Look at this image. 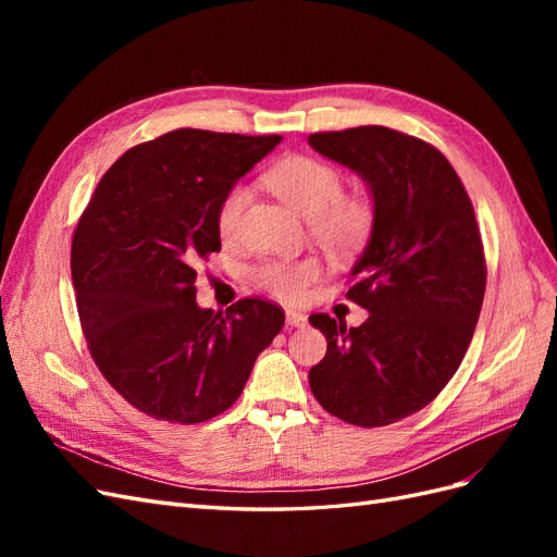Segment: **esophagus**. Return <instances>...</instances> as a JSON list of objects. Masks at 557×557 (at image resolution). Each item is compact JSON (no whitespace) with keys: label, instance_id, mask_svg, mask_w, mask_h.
Wrapping results in <instances>:
<instances>
[{"label":"esophagus","instance_id":"1","mask_svg":"<svg viewBox=\"0 0 557 557\" xmlns=\"http://www.w3.org/2000/svg\"><path fill=\"white\" fill-rule=\"evenodd\" d=\"M285 323H288L290 327H305L307 325V315L288 309V311H285Z\"/></svg>","mask_w":557,"mask_h":557}]
</instances>
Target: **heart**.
I'll return each instance as SVG.
<instances>
[{"mask_svg": "<svg viewBox=\"0 0 557 557\" xmlns=\"http://www.w3.org/2000/svg\"><path fill=\"white\" fill-rule=\"evenodd\" d=\"M267 188L309 221L311 237L334 256H352L374 232V201L362 193H344V176L334 164L311 156H288L264 174ZM250 201L246 185H232L215 213L218 234L237 237ZM323 267L315 258L269 260L256 269V283L283 301H297L318 281Z\"/></svg>", "mask_w": 557, "mask_h": 557, "instance_id": "heart-1", "label": "heart"}]
</instances>
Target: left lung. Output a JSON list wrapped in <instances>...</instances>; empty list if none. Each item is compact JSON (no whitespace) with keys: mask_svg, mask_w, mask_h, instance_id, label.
I'll list each match as a JSON object with an SVG mask.
<instances>
[{"mask_svg":"<svg viewBox=\"0 0 557 557\" xmlns=\"http://www.w3.org/2000/svg\"><path fill=\"white\" fill-rule=\"evenodd\" d=\"M309 144L360 174L376 211L346 290L369 318L360 327L309 318L327 339L309 385L327 413L383 428L428 407L458 372L485 295L481 232L460 176L432 144L383 125L315 132Z\"/></svg>","mask_w":557,"mask_h":557,"instance_id":"left-lung-1","label":"left lung"}]
</instances>
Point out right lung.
Segmentation results:
<instances>
[{
    "mask_svg": "<svg viewBox=\"0 0 557 557\" xmlns=\"http://www.w3.org/2000/svg\"><path fill=\"white\" fill-rule=\"evenodd\" d=\"M281 139L166 132L117 158L78 218L81 330L99 372L150 418L195 425L230 409L285 323L260 297L225 313L195 299V264L221 250V199Z\"/></svg>",
    "mask_w": 557,
    "mask_h": 557,
    "instance_id": "right-lung-1",
    "label": "right lung"
}]
</instances>
